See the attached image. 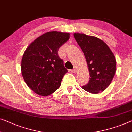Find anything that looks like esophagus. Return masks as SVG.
<instances>
[{
	"label": "esophagus",
	"mask_w": 132,
	"mask_h": 132,
	"mask_svg": "<svg viewBox=\"0 0 132 132\" xmlns=\"http://www.w3.org/2000/svg\"><path fill=\"white\" fill-rule=\"evenodd\" d=\"M71 72H72V73H76V72H77V70H76V68H74V69L71 70Z\"/></svg>",
	"instance_id": "1"
}]
</instances>
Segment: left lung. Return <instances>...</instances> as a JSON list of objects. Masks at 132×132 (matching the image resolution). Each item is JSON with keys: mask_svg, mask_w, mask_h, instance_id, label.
Masks as SVG:
<instances>
[{"mask_svg": "<svg viewBox=\"0 0 132 132\" xmlns=\"http://www.w3.org/2000/svg\"><path fill=\"white\" fill-rule=\"evenodd\" d=\"M74 37L85 55L90 74L89 83L82 88L93 94L103 92L111 83L116 72L114 53L98 37L78 33H74Z\"/></svg>", "mask_w": 132, "mask_h": 132, "instance_id": "8db88e82", "label": "left lung"}]
</instances>
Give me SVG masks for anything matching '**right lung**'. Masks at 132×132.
Returning a JSON list of instances; mask_svg holds the SVG:
<instances>
[{"label": "right lung", "mask_w": 132, "mask_h": 132, "mask_svg": "<svg viewBox=\"0 0 132 132\" xmlns=\"http://www.w3.org/2000/svg\"><path fill=\"white\" fill-rule=\"evenodd\" d=\"M69 39L70 33L47 32L27 47L21 60V73L25 82L34 93L46 96L60 87L68 71L58 51Z\"/></svg>", "instance_id": "right-lung-1"}]
</instances>
